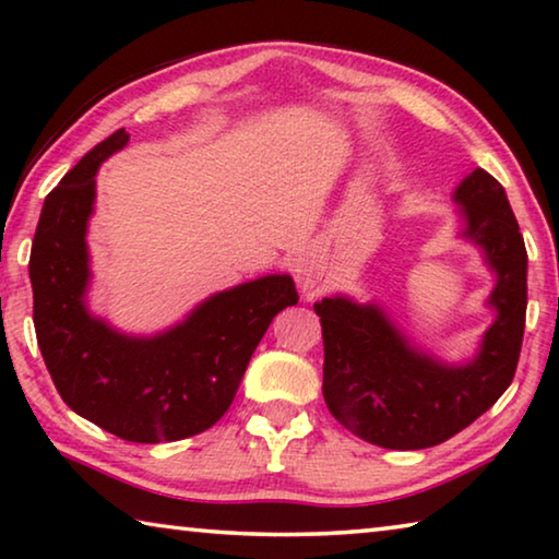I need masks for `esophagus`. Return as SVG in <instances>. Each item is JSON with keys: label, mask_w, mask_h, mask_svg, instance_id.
I'll use <instances>...</instances> for the list:
<instances>
[{"label": "esophagus", "mask_w": 559, "mask_h": 559, "mask_svg": "<svg viewBox=\"0 0 559 559\" xmlns=\"http://www.w3.org/2000/svg\"><path fill=\"white\" fill-rule=\"evenodd\" d=\"M296 278L306 300H316L320 296V290H323L320 288V269L313 261H300L296 266Z\"/></svg>", "instance_id": "obj_1"}]
</instances>
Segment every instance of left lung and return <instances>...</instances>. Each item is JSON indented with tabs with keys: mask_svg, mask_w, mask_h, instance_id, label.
<instances>
[{
	"mask_svg": "<svg viewBox=\"0 0 559 559\" xmlns=\"http://www.w3.org/2000/svg\"><path fill=\"white\" fill-rule=\"evenodd\" d=\"M466 236L484 246L498 273L490 306L498 310L478 357L443 367L404 343L374 306L323 298V396L347 431L384 449H429L466 429L498 402L515 377L527 308V251L503 185L473 169L453 197Z\"/></svg>",
	"mask_w": 559,
	"mask_h": 559,
	"instance_id": "1",
	"label": "left lung"
}]
</instances>
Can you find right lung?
<instances>
[{"instance_id":"add662e5","label":"right lung","mask_w":559,"mask_h":559,"mask_svg":"<svg viewBox=\"0 0 559 559\" xmlns=\"http://www.w3.org/2000/svg\"><path fill=\"white\" fill-rule=\"evenodd\" d=\"M128 138L122 128L112 132L44 200L29 257L34 328L46 370L75 414L126 441H177L222 419L271 320L296 306L298 290L290 276L243 283L150 340L120 335L93 318L83 302L93 177Z\"/></svg>"}]
</instances>
